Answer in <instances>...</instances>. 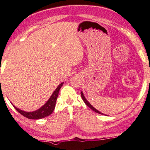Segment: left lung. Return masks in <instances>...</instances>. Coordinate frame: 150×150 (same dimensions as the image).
Returning a JSON list of instances; mask_svg holds the SVG:
<instances>
[{
	"label": "left lung",
	"mask_w": 150,
	"mask_h": 150,
	"mask_svg": "<svg viewBox=\"0 0 150 150\" xmlns=\"http://www.w3.org/2000/svg\"><path fill=\"white\" fill-rule=\"evenodd\" d=\"M81 97H82V99H83V101H84V102H85V103H86V105H87V106H88V107H89V108H91V109H92V110H94V111H95V112H97V113H99V114H101V115H104V114H103V113H102V112H99V110H97V109H96V108H94V107H93V106H92V105H91V104H90V103L89 102H88V101H87V99H86V97H85V96H84V95H83V92H82V91H81Z\"/></svg>",
	"instance_id": "obj_1"
}]
</instances>
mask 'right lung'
I'll return each mask as SVG.
<instances>
[{
    "label": "right lung",
    "mask_w": 150,
    "mask_h": 150,
    "mask_svg": "<svg viewBox=\"0 0 150 150\" xmlns=\"http://www.w3.org/2000/svg\"><path fill=\"white\" fill-rule=\"evenodd\" d=\"M63 85V83H60L58 86V88L55 90V91L53 92L52 95L51 96V97L49 98V100L47 101V103L43 105L41 108H39L38 110H35L33 112H26L22 110L21 109L16 108V106L14 107L17 111L21 113L22 115H23L24 117L28 118V119L31 120H38V119H42L45 117H47L49 115L52 113L53 110H54L55 106V103H56L57 98H58L59 91H60L61 87ZM13 105V104H12Z\"/></svg>",
    "instance_id": "right-lung-1"
}]
</instances>
